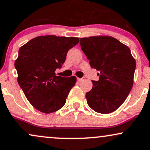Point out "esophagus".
<instances>
[{"instance_id": "esophagus-1", "label": "esophagus", "mask_w": 150, "mask_h": 150, "mask_svg": "<svg viewBox=\"0 0 150 150\" xmlns=\"http://www.w3.org/2000/svg\"><path fill=\"white\" fill-rule=\"evenodd\" d=\"M77 79L79 82H80V81H82L83 80H84V78H79V77H77Z\"/></svg>"}]
</instances>
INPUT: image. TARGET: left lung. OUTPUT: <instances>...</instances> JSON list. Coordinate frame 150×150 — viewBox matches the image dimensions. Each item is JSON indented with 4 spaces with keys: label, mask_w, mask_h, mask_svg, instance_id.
I'll list each match as a JSON object with an SVG mask.
<instances>
[{
    "label": "left lung",
    "mask_w": 150,
    "mask_h": 150,
    "mask_svg": "<svg viewBox=\"0 0 150 150\" xmlns=\"http://www.w3.org/2000/svg\"><path fill=\"white\" fill-rule=\"evenodd\" d=\"M80 45L91 67L99 72V79L92 81L93 88L86 94L88 105L97 112H112L132 88L135 59L127 46L108 35L81 38Z\"/></svg>",
    "instance_id": "left-lung-1"
}]
</instances>
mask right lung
Masks as SVG:
<instances>
[{
	"label": "right lung",
	"mask_w": 150,
	"mask_h": 150,
	"mask_svg": "<svg viewBox=\"0 0 150 150\" xmlns=\"http://www.w3.org/2000/svg\"><path fill=\"white\" fill-rule=\"evenodd\" d=\"M79 38L54 35L38 36L20 48L14 65L18 83L30 103L40 112H54L64 105L75 76H57L70 49Z\"/></svg>",
	"instance_id": "right-lung-1"
}]
</instances>
